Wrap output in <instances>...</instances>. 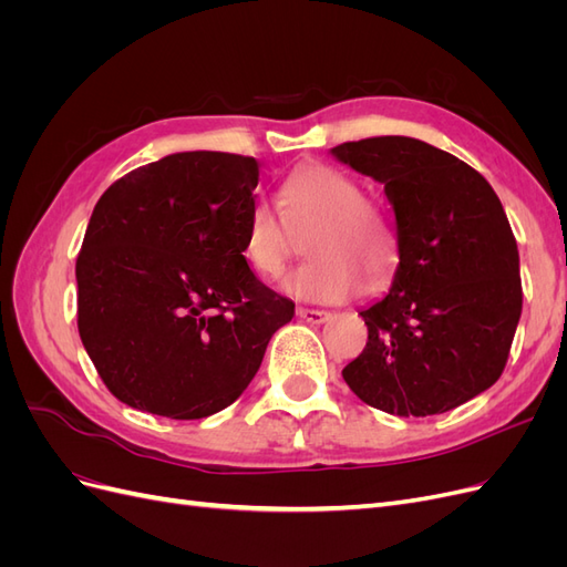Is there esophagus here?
<instances>
[{
  "label": "esophagus",
  "mask_w": 567,
  "mask_h": 567,
  "mask_svg": "<svg viewBox=\"0 0 567 567\" xmlns=\"http://www.w3.org/2000/svg\"><path fill=\"white\" fill-rule=\"evenodd\" d=\"M298 317L307 323H323L331 315L326 310H310V307H298Z\"/></svg>",
  "instance_id": "1"
}]
</instances>
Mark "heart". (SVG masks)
<instances>
[{
    "instance_id": "1",
    "label": "heart",
    "mask_w": 567,
    "mask_h": 567,
    "mask_svg": "<svg viewBox=\"0 0 567 567\" xmlns=\"http://www.w3.org/2000/svg\"><path fill=\"white\" fill-rule=\"evenodd\" d=\"M280 213L257 198L244 225V252L265 279H279L307 237L312 257L286 279V290L307 302L336 305L381 288L400 267V236L390 215L364 196L362 184L326 163H302L279 186Z\"/></svg>"
}]
</instances>
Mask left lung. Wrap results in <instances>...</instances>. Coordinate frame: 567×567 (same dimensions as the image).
Instances as JSON below:
<instances>
[{"mask_svg":"<svg viewBox=\"0 0 567 567\" xmlns=\"http://www.w3.org/2000/svg\"><path fill=\"white\" fill-rule=\"evenodd\" d=\"M333 156L385 184L400 236L390 293L359 312L367 348L342 369L394 416L444 414L499 381L523 312L520 257L499 196L468 163L411 136H369Z\"/></svg>","mask_w":567,"mask_h":567,"instance_id":"8db88e82","label":"left lung"}]
</instances>
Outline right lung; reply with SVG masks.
<instances>
[{
    "label": "right lung",
    "instance_id": "add662e5",
    "mask_svg": "<svg viewBox=\"0 0 567 567\" xmlns=\"http://www.w3.org/2000/svg\"><path fill=\"white\" fill-rule=\"evenodd\" d=\"M260 165L173 153L113 182L75 262L78 331L120 402L194 421L241 394L296 302L255 277L244 225Z\"/></svg>",
    "mask_w": 567,
    "mask_h": 567
}]
</instances>
